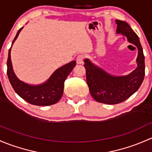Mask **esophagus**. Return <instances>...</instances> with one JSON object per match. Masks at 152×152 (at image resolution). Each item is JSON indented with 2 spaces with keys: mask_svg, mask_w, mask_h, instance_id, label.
Instances as JSON below:
<instances>
[{
  "mask_svg": "<svg viewBox=\"0 0 152 152\" xmlns=\"http://www.w3.org/2000/svg\"><path fill=\"white\" fill-rule=\"evenodd\" d=\"M84 56L83 55H79V56H77V57L76 58V61L77 63L78 64H81L83 63V61H84Z\"/></svg>",
  "mask_w": 152,
  "mask_h": 152,
  "instance_id": "34e87169",
  "label": "esophagus"
}]
</instances>
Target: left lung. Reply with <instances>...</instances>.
<instances>
[{
	"label": "left lung",
	"instance_id": "1",
	"mask_svg": "<svg viewBox=\"0 0 152 152\" xmlns=\"http://www.w3.org/2000/svg\"><path fill=\"white\" fill-rule=\"evenodd\" d=\"M117 33L125 35L130 43L138 49L137 66L126 76L114 77L85 59L86 82L91 95L96 102L108 104L121 103L132 96L143 83L145 76V61L143 48L137 34L126 22L115 20Z\"/></svg>",
	"mask_w": 152,
	"mask_h": 152
}]
</instances>
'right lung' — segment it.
<instances>
[{
    "mask_svg": "<svg viewBox=\"0 0 152 152\" xmlns=\"http://www.w3.org/2000/svg\"><path fill=\"white\" fill-rule=\"evenodd\" d=\"M22 28H23L17 33L12 45L18 38ZM10 53L11 48L9 50L8 55L7 75L12 88L20 97L30 104L37 106L51 105L61 99L63 95L66 78L76 65L75 61L58 69L45 83L39 86H30L20 81L15 75L12 69Z\"/></svg>",
    "mask_w": 152,
    "mask_h": 152,
    "instance_id": "right-lung-1",
    "label": "right lung"
}]
</instances>
